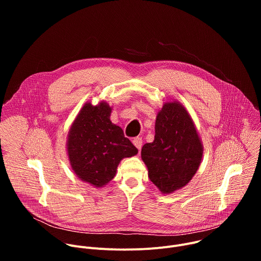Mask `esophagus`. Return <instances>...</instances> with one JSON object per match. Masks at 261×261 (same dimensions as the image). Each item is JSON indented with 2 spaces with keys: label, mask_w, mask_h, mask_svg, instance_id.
<instances>
[{
  "label": "esophagus",
  "mask_w": 261,
  "mask_h": 261,
  "mask_svg": "<svg viewBox=\"0 0 261 261\" xmlns=\"http://www.w3.org/2000/svg\"><path fill=\"white\" fill-rule=\"evenodd\" d=\"M133 144L138 148V151H140L141 146H142V138L141 137H135L133 139Z\"/></svg>",
  "instance_id": "1"
}]
</instances>
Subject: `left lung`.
Returning <instances> with one entry per match:
<instances>
[{"mask_svg": "<svg viewBox=\"0 0 261 261\" xmlns=\"http://www.w3.org/2000/svg\"><path fill=\"white\" fill-rule=\"evenodd\" d=\"M203 145L195 124L178 101L165 102L157 113L155 139L143 144L141 159L162 194L187 185L199 168Z\"/></svg>", "mask_w": 261, "mask_h": 261, "instance_id": "left-lung-1", "label": "left lung"}]
</instances>
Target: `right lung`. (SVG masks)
Listing matches in <instances>:
<instances>
[{
  "instance_id": "add662e5",
  "label": "right lung",
  "mask_w": 261,
  "mask_h": 261,
  "mask_svg": "<svg viewBox=\"0 0 261 261\" xmlns=\"http://www.w3.org/2000/svg\"><path fill=\"white\" fill-rule=\"evenodd\" d=\"M111 110L106 101L97 105L87 102L73 121L66 142L73 172L96 188L104 187L115 177L124 158L138 153L122 128L111 123Z\"/></svg>"
}]
</instances>
